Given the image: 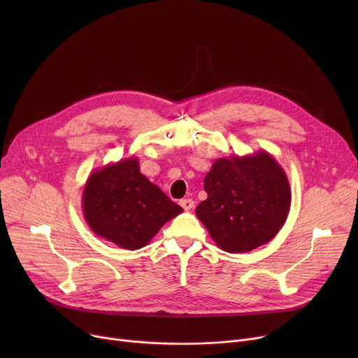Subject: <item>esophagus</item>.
I'll return each mask as SVG.
<instances>
[{"label": "esophagus", "instance_id": "34e87169", "mask_svg": "<svg viewBox=\"0 0 358 358\" xmlns=\"http://www.w3.org/2000/svg\"><path fill=\"white\" fill-rule=\"evenodd\" d=\"M180 204L181 208L184 210H192L194 208V201L192 199H184V200H180Z\"/></svg>", "mask_w": 358, "mask_h": 358}]
</instances>
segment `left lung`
I'll use <instances>...</instances> for the list:
<instances>
[{
	"mask_svg": "<svg viewBox=\"0 0 358 358\" xmlns=\"http://www.w3.org/2000/svg\"><path fill=\"white\" fill-rule=\"evenodd\" d=\"M208 199L196 215L216 245L232 254L270 242L289 216L292 190L285 169L261 149L219 158L204 177Z\"/></svg>",
	"mask_w": 358,
	"mask_h": 358,
	"instance_id": "1",
	"label": "left lung"
}]
</instances>
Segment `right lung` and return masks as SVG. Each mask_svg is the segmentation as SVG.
Here are the masks:
<instances>
[{"instance_id": "1", "label": "right lung", "mask_w": 358, "mask_h": 358, "mask_svg": "<svg viewBox=\"0 0 358 358\" xmlns=\"http://www.w3.org/2000/svg\"><path fill=\"white\" fill-rule=\"evenodd\" d=\"M83 212L97 236L135 251L143 248L182 208L141 173L138 158H126L88 177Z\"/></svg>"}]
</instances>
